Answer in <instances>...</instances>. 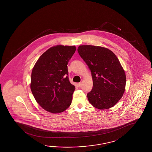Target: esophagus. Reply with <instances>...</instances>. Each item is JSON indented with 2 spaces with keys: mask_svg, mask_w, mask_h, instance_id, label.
<instances>
[{
  "mask_svg": "<svg viewBox=\"0 0 152 152\" xmlns=\"http://www.w3.org/2000/svg\"><path fill=\"white\" fill-rule=\"evenodd\" d=\"M78 86V87H80V86H82V82H80V83H78L77 84Z\"/></svg>",
  "mask_w": 152,
  "mask_h": 152,
  "instance_id": "34e87169",
  "label": "esophagus"
}]
</instances>
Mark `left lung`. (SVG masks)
Segmentation results:
<instances>
[{
	"label": "left lung",
	"mask_w": 152,
	"mask_h": 152,
	"mask_svg": "<svg viewBox=\"0 0 152 152\" xmlns=\"http://www.w3.org/2000/svg\"><path fill=\"white\" fill-rule=\"evenodd\" d=\"M78 54L91 72L93 87L88 93L90 103L100 110L115 106L125 90L126 75L115 55L99 46L82 45Z\"/></svg>",
	"instance_id": "left-lung-1"
}]
</instances>
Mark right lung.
<instances>
[{"label":"right lung","mask_w":152,"mask_h":152,"mask_svg":"<svg viewBox=\"0 0 152 152\" xmlns=\"http://www.w3.org/2000/svg\"><path fill=\"white\" fill-rule=\"evenodd\" d=\"M75 51V46H54L33 67L31 89L37 103L48 112H63L72 103L75 87L70 83L67 65Z\"/></svg>","instance_id":"obj_1"}]
</instances>
